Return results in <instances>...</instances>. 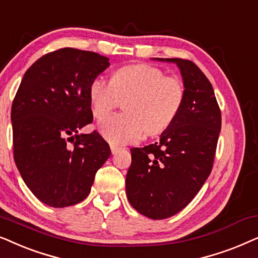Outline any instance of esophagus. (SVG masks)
Returning <instances> with one entry per match:
<instances>
[{
  "mask_svg": "<svg viewBox=\"0 0 258 258\" xmlns=\"http://www.w3.org/2000/svg\"><path fill=\"white\" fill-rule=\"evenodd\" d=\"M109 146H111V151H112L113 154H115L120 149H121V147L118 146V145H114V144H111V145H109Z\"/></svg>",
  "mask_w": 258,
  "mask_h": 258,
  "instance_id": "34e87169",
  "label": "esophagus"
}]
</instances>
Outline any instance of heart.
<instances>
[{
	"instance_id": "b5f03b06",
	"label": "heart",
	"mask_w": 258,
	"mask_h": 258,
	"mask_svg": "<svg viewBox=\"0 0 258 258\" xmlns=\"http://www.w3.org/2000/svg\"><path fill=\"white\" fill-rule=\"evenodd\" d=\"M88 95L97 119L106 118L121 104L123 113L105 119L99 130L109 143L131 144L144 135L166 132L184 107L186 88L181 79L166 75L159 67L137 63L113 72L109 84L93 79Z\"/></svg>"
}]
</instances>
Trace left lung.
<instances>
[{"label": "left lung", "mask_w": 258, "mask_h": 258, "mask_svg": "<svg viewBox=\"0 0 258 258\" xmlns=\"http://www.w3.org/2000/svg\"><path fill=\"white\" fill-rule=\"evenodd\" d=\"M166 61L180 70L186 88L184 107L159 142L131 149L126 176L128 202L152 219L178 214L196 197L211 173L222 126L214 88L203 72L190 60Z\"/></svg>", "instance_id": "1"}]
</instances>
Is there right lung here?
<instances>
[{
    "mask_svg": "<svg viewBox=\"0 0 258 258\" xmlns=\"http://www.w3.org/2000/svg\"><path fill=\"white\" fill-rule=\"evenodd\" d=\"M94 51L61 48L35 61L12 105L14 160L34 196L53 208L87 197L97 171L111 156L93 121L88 88L109 66Z\"/></svg>",
    "mask_w": 258,
    "mask_h": 258,
    "instance_id": "right-lung-1",
    "label": "right lung"
}]
</instances>
